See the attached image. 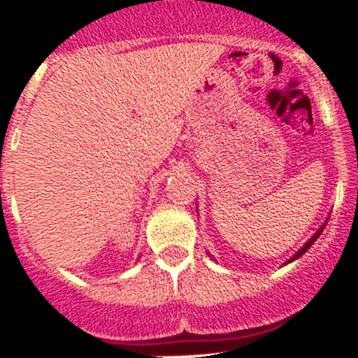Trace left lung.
Returning a JSON list of instances; mask_svg holds the SVG:
<instances>
[{"instance_id":"obj_1","label":"left lung","mask_w":358,"mask_h":358,"mask_svg":"<svg viewBox=\"0 0 358 358\" xmlns=\"http://www.w3.org/2000/svg\"><path fill=\"white\" fill-rule=\"evenodd\" d=\"M324 229H326V223H324V225H322V227H320V229H319V232H317V234H315V236H313V237H312V239H310V241H308V243H306V244H305V246H303L301 249H299V251H298V252H296V255H294V256H292V258L289 259V262H292V259H296V258H299V256H301V255H303V252H306V251H308V248H310V246H312V244H313V243H315V241H317V237H319V236H320V234H322V230H324ZM289 262H287V263H289Z\"/></svg>"}]
</instances>
